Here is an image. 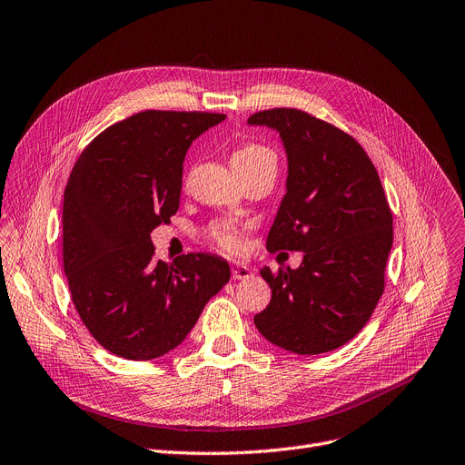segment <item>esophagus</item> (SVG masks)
<instances>
[{
	"label": "esophagus",
	"instance_id": "34e87169",
	"mask_svg": "<svg viewBox=\"0 0 465 465\" xmlns=\"http://www.w3.org/2000/svg\"><path fill=\"white\" fill-rule=\"evenodd\" d=\"M231 274H232V278H234V280H246V278H250V276H252V269H250V267H246V264H240V262H236V264H232Z\"/></svg>",
	"mask_w": 465,
	"mask_h": 465
}]
</instances>
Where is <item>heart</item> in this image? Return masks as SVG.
Masks as SVG:
<instances>
[{
    "label": "heart",
    "instance_id": "obj_1",
    "mask_svg": "<svg viewBox=\"0 0 465 465\" xmlns=\"http://www.w3.org/2000/svg\"><path fill=\"white\" fill-rule=\"evenodd\" d=\"M259 159H274V154L261 145H244L240 147L234 154H232V164L234 163H250V161H259ZM210 236L215 242L217 246H221L227 252H236L240 248V238L238 232L232 225L229 223H215L210 229Z\"/></svg>",
    "mask_w": 465,
    "mask_h": 465
}]
</instances>
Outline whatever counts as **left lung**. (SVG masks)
<instances>
[{
	"label": "left lung",
	"mask_w": 465,
	"mask_h": 465,
	"mask_svg": "<svg viewBox=\"0 0 465 465\" xmlns=\"http://www.w3.org/2000/svg\"><path fill=\"white\" fill-rule=\"evenodd\" d=\"M248 124L276 130L287 157L267 248L302 252L299 269H261L272 299L255 327L301 356L331 351L360 333L384 292L393 231L379 172L346 132L301 109L259 112Z\"/></svg>",
	"instance_id": "left-lung-1"
}]
</instances>
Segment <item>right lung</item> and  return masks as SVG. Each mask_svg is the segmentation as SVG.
<instances>
[{
    "mask_svg": "<svg viewBox=\"0 0 465 465\" xmlns=\"http://www.w3.org/2000/svg\"><path fill=\"white\" fill-rule=\"evenodd\" d=\"M221 114L142 112L84 147L64 191V272L91 335L132 361L180 346L231 278L229 262L187 253L154 261L153 229L180 208L191 143Z\"/></svg>",
    "mask_w": 465,
    "mask_h": 465,
    "instance_id": "1",
    "label": "right lung"
}]
</instances>
